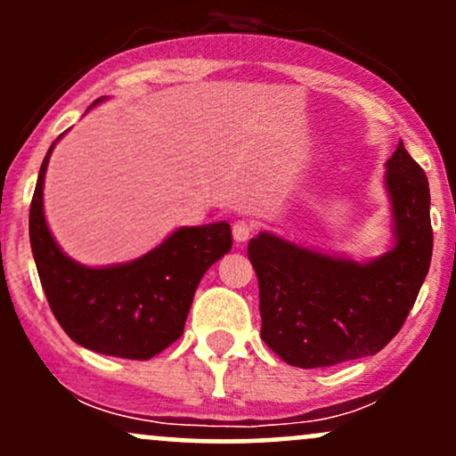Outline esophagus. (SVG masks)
I'll return each mask as SVG.
<instances>
[{
    "mask_svg": "<svg viewBox=\"0 0 456 456\" xmlns=\"http://www.w3.org/2000/svg\"><path fill=\"white\" fill-rule=\"evenodd\" d=\"M253 233H255V223L253 221H238L233 224V240L238 244L248 242V238Z\"/></svg>",
    "mask_w": 456,
    "mask_h": 456,
    "instance_id": "1",
    "label": "esophagus"
}]
</instances>
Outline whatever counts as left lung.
Masks as SVG:
<instances>
[{
  "label": "left lung",
  "instance_id": "1",
  "mask_svg": "<svg viewBox=\"0 0 456 456\" xmlns=\"http://www.w3.org/2000/svg\"><path fill=\"white\" fill-rule=\"evenodd\" d=\"M395 246L366 261L332 257L272 233L248 242L259 281L261 338L287 364L332 366L375 355L410 315L431 265V195L403 141L386 162Z\"/></svg>",
  "mask_w": 456,
  "mask_h": 456
}]
</instances>
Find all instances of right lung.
Here are the masks:
<instances>
[{
	"instance_id": "add662e5",
	"label": "right lung",
	"mask_w": 456,
	"mask_h": 456,
	"mask_svg": "<svg viewBox=\"0 0 456 456\" xmlns=\"http://www.w3.org/2000/svg\"><path fill=\"white\" fill-rule=\"evenodd\" d=\"M104 98H98V104ZM92 104V107H94ZM90 107V109H92ZM46 151L29 206V242L51 311L72 341L92 352L150 360L184 332L199 281L232 250L229 223L180 227L130 264L87 268L66 257L45 221Z\"/></svg>"
}]
</instances>
